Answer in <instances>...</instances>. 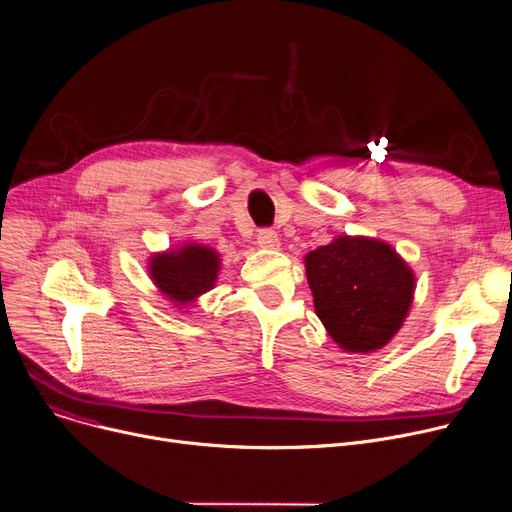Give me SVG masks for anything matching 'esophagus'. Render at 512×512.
<instances>
[{
    "label": "esophagus",
    "mask_w": 512,
    "mask_h": 512,
    "mask_svg": "<svg viewBox=\"0 0 512 512\" xmlns=\"http://www.w3.org/2000/svg\"><path fill=\"white\" fill-rule=\"evenodd\" d=\"M256 239H258V246H260V248H266V250H277V248L281 246L279 233L273 231V229H262V231H258Z\"/></svg>",
    "instance_id": "34e87169"
}]
</instances>
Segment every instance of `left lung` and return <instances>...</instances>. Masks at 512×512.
Returning a JSON list of instances; mask_svg holds the SVG:
<instances>
[{"label":"left lung","mask_w":512,"mask_h":512,"mask_svg":"<svg viewBox=\"0 0 512 512\" xmlns=\"http://www.w3.org/2000/svg\"><path fill=\"white\" fill-rule=\"evenodd\" d=\"M304 262L316 316L343 351L372 353L399 333L413 304L415 275L393 246L339 235Z\"/></svg>","instance_id":"obj_1"}]
</instances>
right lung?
<instances>
[{
	"label": "right lung",
	"instance_id": "add662e5",
	"mask_svg": "<svg viewBox=\"0 0 512 512\" xmlns=\"http://www.w3.org/2000/svg\"><path fill=\"white\" fill-rule=\"evenodd\" d=\"M221 270V258L215 248L186 242L148 258V275L161 295L184 310L200 295L215 287Z\"/></svg>",
	"mask_w": 512,
	"mask_h": 512
}]
</instances>
